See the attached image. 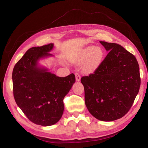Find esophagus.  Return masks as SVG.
I'll return each instance as SVG.
<instances>
[{"label":"esophagus","instance_id":"34e87169","mask_svg":"<svg viewBox=\"0 0 148 148\" xmlns=\"http://www.w3.org/2000/svg\"><path fill=\"white\" fill-rule=\"evenodd\" d=\"M75 77H76V80L77 82H79L80 79H81V75H80L78 73H75Z\"/></svg>","mask_w":148,"mask_h":148}]
</instances>
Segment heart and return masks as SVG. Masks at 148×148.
I'll list each match as a JSON object with an SVG mask.
<instances>
[{
	"label": "heart",
	"mask_w": 148,
	"mask_h": 148,
	"mask_svg": "<svg viewBox=\"0 0 148 148\" xmlns=\"http://www.w3.org/2000/svg\"><path fill=\"white\" fill-rule=\"evenodd\" d=\"M103 57V52L99 47L88 46L83 49L78 56L77 62L79 64L84 63V70L91 73L96 70L99 65Z\"/></svg>",
	"instance_id": "heart-1"
}]
</instances>
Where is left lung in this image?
I'll return each mask as SVG.
<instances>
[{"mask_svg": "<svg viewBox=\"0 0 148 148\" xmlns=\"http://www.w3.org/2000/svg\"><path fill=\"white\" fill-rule=\"evenodd\" d=\"M108 53L94 73L81 78L84 101L96 119L109 122L123 117L140 89V67L135 56L116 43L100 41Z\"/></svg>", "mask_w": 148, "mask_h": 148, "instance_id": "left-lung-1", "label": "left lung"}]
</instances>
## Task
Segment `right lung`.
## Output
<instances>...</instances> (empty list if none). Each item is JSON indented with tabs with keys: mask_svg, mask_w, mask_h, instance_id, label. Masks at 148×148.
<instances>
[{
	"mask_svg": "<svg viewBox=\"0 0 148 148\" xmlns=\"http://www.w3.org/2000/svg\"><path fill=\"white\" fill-rule=\"evenodd\" d=\"M53 44L29 49L12 72L13 92L16 104L33 123L51 126L61 119L63 100L75 82L71 73L59 77L38 65V61L52 55Z\"/></svg>",
	"mask_w": 148,
	"mask_h": 148,
	"instance_id": "obj_1",
	"label": "right lung"
}]
</instances>
